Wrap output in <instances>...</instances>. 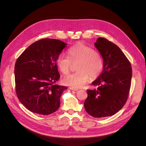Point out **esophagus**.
I'll use <instances>...</instances> for the list:
<instances>
[{
  "label": "esophagus",
  "mask_w": 146,
  "mask_h": 146,
  "mask_svg": "<svg viewBox=\"0 0 146 146\" xmlns=\"http://www.w3.org/2000/svg\"><path fill=\"white\" fill-rule=\"evenodd\" d=\"M70 90H73V91H78V90H77V89H76V88H71V87L70 88Z\"/></svg>",
  "instance_id": "obj_1"
}]
</instances>
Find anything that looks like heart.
Segmentation results:
<instances>
[{
	"label": "heart",
	"instance_id": "heart-1",
	"mask_svg": "<svg viewBox=\"0 0 146 146\" xmlns=\"http://www.w3.org/2000/svg\"><path fill=\"white\" fill-rule=\"evenodd\" d=\"M68 56L61 54L57 56L56 63L63 74H68L72 63H77L76 73L69 75L63 79L65 85L73 88L83 87L90 79L98 78L104 69L102 56L93 48L83 43H78L69 48Z\"/></svg>",
	"mask_w": 146,
	"mask_h": 146
}]
</instances>
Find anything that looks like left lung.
<instances>
[{
    "label": "left lung",
    "instance_id": "obj_1",
    "mask_svg": "<svg viewBox=\"0 0 146 146\" xmlns=\"http://www.w3.org/2000/svg\"><path fill=\"white\" fill-rule=\"evenodd\" d=\"M104 60V69L92 82L98 88L87 90L84 102L86 111L95 117L112 116L127 102L130 89L131 66L121 48L104 38L94 43Z\"/></svg>",
    "mask_w": 146,
    "mask_h": 146
}]
</instances>
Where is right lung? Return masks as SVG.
Listing matches in <instances>:
<instances>
[{
  "instance_id": "obj_1",
  "label": "right lung",
  "mask_w": 146,
  "mask_h": 146,
  "mask_svg": "<svg viewBox=\"0 0 146 146\" xmlns=\"http://www.w3.org/2000/svg\"><path fill=\"white\" fill-rule=\"evenodd\" d=\"M67 45L58 39H42L29 46L17 59L16 94L30 111L48 115L59 108L61 96L68 88L55 85L60 77L56 60Z\"/></svg>"
}]
</instances>
